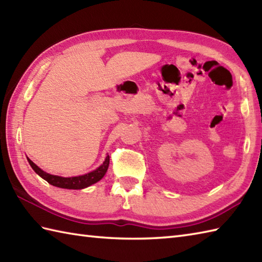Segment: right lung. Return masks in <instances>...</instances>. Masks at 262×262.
I'll return each mask as SVG.
<instances>
[{"instance_id": "right-lung-1", "label": "right lung", "mask_w": 262, "mask_h": 262, "mask_svg": "<svg viewBox=\"0 0 262 262\" xmlns=\"http://www.w3.org/2000/svg\"><path fill=\"white\" fill-rule=\"evenodd\" d=\"M109 160H110L109 155H107L104 162L100 165L98 169H96L92 172H89L86 174L79 176V177H72V178H63V177L49 174L47 172L42 171L40 168H38V166L33 163L30 159H28V162H29L31 168L38 176H40L42 179H45L48 183H51V185L55 187L64 188V189H83L102 179L103 176L105 174V172L108 170Z\"/></svg>"}]
</instances>
